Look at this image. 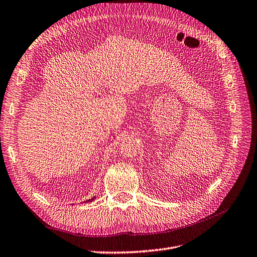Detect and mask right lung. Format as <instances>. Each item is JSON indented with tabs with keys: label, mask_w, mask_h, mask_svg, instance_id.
<instances>
[{
	"label": "right lung",
	"mask_w": 257,
	"mask_h": 257,
	"mask_svg": "<svg viewBox=\"0 0 257 257\" xmlns=\"http://www.w3.org/2000/svg\"><path fill=\"white\" fill-rule=\"evenodd\" d=\"M93 199H94V197H93V198H92V199H91V200H93ZM88 201H90V199H89V200H88Z\"/></svg>",
	"instance_id": "1"
}]
</instances>
